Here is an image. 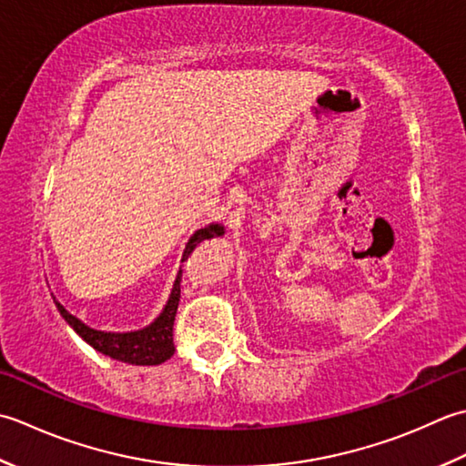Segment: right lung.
<instances>
[{"label":"right lung","mask_w":466,"mask_h":466,"mask_svg":"<svg viewBox=\"0 0 466 466\" xmlns=\"http://www.w3.org/2000/svg\"><path fill=\"white\" fill-rule=\"evenodd\" d=\"M225 235V227L221 223H208L201 229L195 231L191 235V239L187 241L185 249H183V258H180V263H183L188 253H191L195 247L205 241V239H213V237H221ZM180 269L177 273V279L173 283V289L168 293V299L165 303L163 311L150 321L148 326L140 328V329H130V331H106V329H96L84 324L82 319L66 309L58 299L56 301V308H58L60 316L66 319L76 334H78L86 344H90L96 352L108 356L116 362H125L132 366H157L163 364L167 360L175 354V346H173V324H175V316H177V308H178V298H180Z\"/></svg>","instance_id":"obj_1"}]
</instances>
